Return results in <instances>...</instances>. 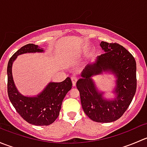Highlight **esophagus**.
Instances as JSON below:
<instances>
[{
    "label": "esophagus",
    "mask_w": 147,
    "mask_h": 147,
    "mask_svg": "<svg viewBox=\"0 0 147 147\" xmlns=\"http://www.w3.org/2000/svg\"><path fill=\"white\" fill-rule=\"evenodd\" d=\"M71 80H72V85H73L74 87H75V86H76V83H77V81H78V78L75 76H72V78H71Z\"/></svg>",
    "instance_id": "34e87169"
}]
</instances>
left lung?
I'll list each match as a JSON object with an SVG mask.
<instances>
[{
	"label": "left lung",
	"mask_w": 147,
	"mask_h": 147,
	"mask_svg": "<svg viewBox=\"0 0 147 147\" xmlns=\"http://www.w3.org/2000/svg\"><path fill=\"white\" fill-rule=\"evenodd\" d=\"M105 51L94 63L88 64L77 82L84 113L92 121L108 123L119 119L133 100L137 90V65L134 57L123 46L102 41ZM102 71H110L116 77L114 100H107L97 90L92 78Z\"/></svg>",
	"instance_id": "obj_1"
}]
</instances>
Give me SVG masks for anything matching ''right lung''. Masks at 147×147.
I'll return each instance as SVG.
<instances>
[{
  "instance_id": "obj_1",
  "label": "right lung",
  "mask_w": 147,
  "mask_h": 147,
  "mask_svg": "<svg viewBox=\"0 0 147 147\" xmlns=\"http://www.w3.org/2000/svg\"><path fill=\"white\" fill-rule=\"evenodd\" d=\"M44 50L34 44H28L19 49L8 61V94L10 101L18 113L26 121L36 126H47L54 122L60 114L62 102L72 88V81L67 78L61 82H50L35 97H27L18 91L12 75V65L20 55L30 53H43Z\"/></svg>"
}]
</instances>
